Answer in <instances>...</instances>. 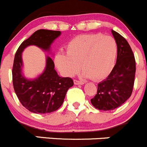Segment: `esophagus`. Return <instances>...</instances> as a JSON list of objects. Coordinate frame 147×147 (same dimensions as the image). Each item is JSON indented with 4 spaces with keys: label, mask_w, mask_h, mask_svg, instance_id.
<instances>
[{
    "label": "esophagus",
    "mask_w": 147,
    "mask_h": 147,
    "mask_svg": "<svg viewBox=\"0 0 147 147\" xmlns=\"http://www.w3.org/2000/svg\"><path fill=\"white\" fill-rule=\"evenodd\" d=\"M74 83L75 85H83L84 84V81H78V80H74Z\"/></svg>",
    "instance_id": "1"
}]
</instances>
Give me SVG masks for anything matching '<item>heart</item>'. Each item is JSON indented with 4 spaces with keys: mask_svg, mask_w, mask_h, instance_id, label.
Here are the masks:
<instances>
[{
    "mask_svg": "<svg viewBox=\"0 0 147 147\" xmlns=\"http://www.w3.org/2000/svg\"><path fill=\"white\" fill-rule=\"evenodd\" d=\"M117 54V43L111 36L101 33L80 35L69 42L66 53L59 52L56 55L54 63L64 76H74L81 65L83 76L101 81L112 71Z\"/></svg>",
    "mask_w": 147,
    "mask_h": 147,
    "instance_id": "heart-1",
    "label": "heart"
}]
</instances>
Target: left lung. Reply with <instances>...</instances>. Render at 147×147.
<instances>
[{
    "mask_svg": "<svg viewBox=\"0 0 147 147\" xmlns=\"http://www.w3.org/2000/svg\"><path fill=\"white\" fill-rule=\"evenodd\" d=\"M111 33L118 46L117 63L109 76L98 84L97 94L91 99L101 111L118 108L131 96L136 72L134 56L127 40L115 30Z\"/></svg>",
    "mask_w": 147,
    "mask_h": 147,
    "instance_id": "1",
    "label": "left lung"
}]
</instances>
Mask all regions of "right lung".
<instances>
[{"instance_id": "add662e5", "label": "right lung", "mask_w": 147, "mask_h": 147, "mask_svg": "<svg viewBox=\"0 0 147 147\" xmlns=\"http://www.w3.org/2000/svg\"><path fill=\"white\" fill-rule=\"evenodd\" d=\"M61 34L59 30H36L21 43L16 53L12 71L14 90L21 104L35 114L56 111L63 104L68 89L73 86L74 81L69 77L59 76L49 56H46V66L41 74L36 78H26L23 71V52L28 46H36L51 53V46Z\"/></svg>"}]
</instances>
